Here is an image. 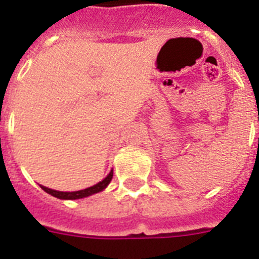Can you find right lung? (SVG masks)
Returning a JSON list of instances; mask_svg holds the SVG:
<instances>
[{"label": "right lung", "instance_id": "right-lung-1", "mask_svg": "<svg viewBox=\"0 0 259 259\" xmlns=\"http://www.w3.org/2000/svg\"><path fill=\"white\" fill-rule=\"evenodd\" d=\"M113 178V170L110 171L109 175L105 178L104 180H101L100 183L95 184V186L89 187V188H85V190H81V191H75V192H62V191H55V190H51V188H47V187H43L40 186L45 192L50 193L52 196L58 197V199H63V200H76V199H82V197H87V196H91L93 193H97V192H101L104 191L108 187V184L110 183V180Z\"/></svg>", "mask_w": 259, "mask_h": 259}]
</instances>
